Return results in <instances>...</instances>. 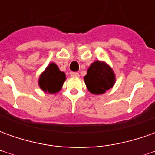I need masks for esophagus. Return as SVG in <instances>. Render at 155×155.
I'll use <instances>...</instances> for the list:
<instances>
[{
	"label": "esophagus",
	"mask_w": 155,
	"mask_h": 155,
	"mask_svg": "<svg viewBox=\"0 0 155 155\" xmlns=\"http://www.w3.org/2000/svg\"><path fill=\"white\" fill-rule=\"evenodd\" d=\"M71 77H79V73L78 72H71Z\"/></svg>",
	"instance_id": "1"
}]
</instances>
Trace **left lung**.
<instances>
[{"label":"left lung","instance_id":"obj_1","mask_svg":"<svg viewBox=\"0 0 155 155\" xmlns=\"http://www.w3.org/2000/svg\"><path fill=\"white\" fill-rule=\"evenodd\" d=\"M84 79L90 92L101 94L113 87L115 77L109 65L104 62L95 61L88 69L87 74Z\"/></svg>","mask_w":155,"mask_h":155}]
</instances>
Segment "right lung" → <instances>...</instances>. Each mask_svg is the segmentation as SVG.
Wrapping results in <instances>:
<instances>
[{"label":"right lung","mask_w":155,"mask_h":155,"mask_svg":"<svg viewBox=\"0 0 155 155\" xmlns=\"http://www.w3.org/2000/svg\"><path fill=\"white\" fill-rule=\"evenodd\" d=\"M65 81V74L61 72L55 64L51 63L41 74L39 85L45 92L54 94L60 91Z\"/></svg>","instance_id":"right-lung-1"}]
</instances>
